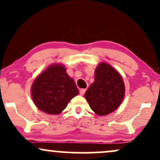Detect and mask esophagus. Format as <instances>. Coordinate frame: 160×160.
Returning a JSON list of instances; mask_svg holds the SVG:
<instances>
[{
    "instance_id": "1",
    "label": "esophagus",
    "mask_w": 160,
    "mask_h": 160,
    "mask_svg": "<svg viewBox=\"0 0 160 160\" xmlns=\"http://www.w3.org/2000/svg\"><path fill=\"white\" fill-rule=\"evenodd\" d=\"M86 89H80V95H83L84 93L86 92Z\"/></svg>"
}]
</instances>
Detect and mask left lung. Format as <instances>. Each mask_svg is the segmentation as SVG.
Returning a JSON list of instances; mask_svg holds the SVG:
<instances>
[{
	"instance_id": "8db88e82",
	"label": "left lung",
	"mask_w": 160,
	"mask_h": 160,
	"mask_svg": "<svg viewBox=\"0 0 160 160\" xmlns=\"http://www.w3.org/2000/svg\"><path fill=\"white\" fill-rule=\"evenodd\" d=\"M124 95L121 75L109 64H99L95 71V81L85 93L91 109L99 116L109 114L119 108Z\"/></svg>"
}]
</instances>
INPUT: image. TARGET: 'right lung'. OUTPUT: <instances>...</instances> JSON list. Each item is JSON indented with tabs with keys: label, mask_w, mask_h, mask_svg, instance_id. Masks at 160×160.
<instances>
[{
	"label": "right lung",
	"mask_w": 160,
	"mask_h": 160,
	"mask_svg": "<svg viewBox=\"0 0 160 160\" xmlns=\"http://www.w3.org/2000/svg\"><path fill=\"white\" fill-rule=\"evenodd\" d=\"M79 93L74 80L65 66L55 64L47 68L32 86V97L37 108L48 114H58Z\"/></svg>",
	"instance_id": "1"
}]
</instances>
